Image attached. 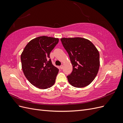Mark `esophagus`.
<instances>
[{
  "mask_svg": "<svg viewBox=\"0 0 123 123\" xmlns=\"http://www.w3.org/2000/svg\"><path fill=\"white\" fill-rule=\"evenodd\" d=\"M59 68H60L61 69H62L63 68V65H61L60 66V67H59Z\"/></svg>",
  "mask_w": 123,
  "mask_h": 123,
  "instance_id": "obj_1",
  "label": "esophagus"
}]
</instances>
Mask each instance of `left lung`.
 I'll list each match as a JSON object with an SVG mask.
<instances>
[{
  "label": "left lung",
  "instance_id": "1",
  "mask_svg": "<svg viewBox=\"0 0 123 123\" xmlns=\"http://www.w3.org/2000/svg\"><path fill=\"white\" fill-rule=\"evenodd\" d=\"M61 40L73 66L72 73L67 76L69 83L76 88L87 86L98 71V51L90 40L84 38H62Z\"/></svg>",
  "mask_w": 123,
  "mask_h": 123
}]
</instances>
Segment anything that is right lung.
<instances>
[{
  "label": "right lung",
  "instance_id": "obj_1",
  "mask_svg": "<svg viewBox=\"0 0 123 123\" xmlns=\"http://www.w3.org/2000/svg\"><path fill=\"white\" fill-rule=\"evenodd\" d=\"M58 42L57 38L38 37L30 41L21 54L24 75L37 88H49L55 82L59 70L52 65L50 54Z\"/></svg>",
  "mask_w": 123,
  "mask_h": 123
}]
</instances>
